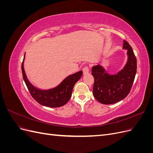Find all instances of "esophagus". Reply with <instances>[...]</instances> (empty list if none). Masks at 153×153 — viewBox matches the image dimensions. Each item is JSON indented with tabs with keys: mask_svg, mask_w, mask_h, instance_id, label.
<instances>
[{
	"mask_svg": "<svg viewBox=\"0 0 153 153\" xmlns=\"http://www.w3.org/2000/svg\"><path fill=\"white\" fill-rule=\"evenodd\" d=\"M83 73H84V75H87V74H89V68H88L87 66L84 68V69H83Z\"/></svg>",
	"mask_w": 153,
	"mask_h": 153,
	"instance_id": "34e87169",
	"label": "esophagus"
}]
</instances>
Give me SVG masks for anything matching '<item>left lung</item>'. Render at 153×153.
<instances>
[{"label": "left lung", "instance_id": "left-lung-1", "mask_svg": "<svg viewBox=\"0 0 153 153\" xmlns=\"http://www.w3.org/2000/svg\"><path fill=\"white\" fill-rule=\"evenodd\" d=\"M124 50H127V61L117 73L110 74L101 65L92 68L94 78L93 96L104 105L116 103L129 93L137 73V59L133 49L127 41H123Z\"/></svg>", "mask_w": 153, "mask_h": 153}]
</instances>
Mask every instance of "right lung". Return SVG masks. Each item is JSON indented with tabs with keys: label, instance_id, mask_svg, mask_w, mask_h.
Returning <instances> with one entry per match:
<instances>
[{
	"label": "right lung",
	"instance_id": "obj_1",
	"mask_svg": "<svg viewBox=\"0 0 153 153\" xmlns=\"http://www.w3.org/2000/svg\"><path fill=\"white\" fill-rule=\"evenodd\" d=\"M25 57V53L22 64L23 78L32 98L41 105L51 108L60 107L66 104L71 98L74 85L80 80L83 71H80L68 76L56 87L41 89L32 85L27 78L24 66Z\"/></svg>",
	"mask_w": 153,
	"mask_h": 153
}]
</instances>
